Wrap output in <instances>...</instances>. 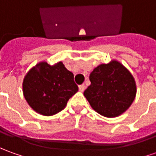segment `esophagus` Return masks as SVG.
<instances>
[{
  "mask_svg": "<svg viewBox=\"0 0 156 156\" xmlns=\"http://www.w3.org/2000/svg\"><path fill=\"white\" fill-rule=\"evenodd\" d=\"M78 88H79V91H84V90H85V85H84V84H81V85L78 86Z\"/></svg>",
  "mask_w": 156,
  "mask_h": 156,
  "instance_id": "obj_1",
  "label": "esophagus"
}]
</instances>
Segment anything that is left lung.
Instances as JSON below:
<instances>
[{"label":"left lung","instance_id":"8db88e82","mask_svg":"<svg viewBox=\"0 0 156 156\" xmlns=\"http://www.w3.org/2000/svg\"><path fill=\"white\" fill-rule=\"evenodd\" d=\"M90 85L83 92L92 108L108 118L126 111L135 99L136 83L130 72L114 60L101 64L90 75Z\"/></svg>","mask_w":156,"mask_h":156}]
</instances>
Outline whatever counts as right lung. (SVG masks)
Listing matches in <instances>:
<instances>
[{
	"instance_id": "1",
	"label": "right lung",
	"mask_w": 156,
	"mask_h": 156,
	"mask_svg": "<svg viewBox=\"0 0 156 156\" xmlns=\"http://www.w3.org/2000/svg\"><path fill=\"white\" fill-rule=\"evenodd\" d=\"M78 90L73 74L62 62L54 66L40 62L25 75L23 93L31 108L50 116L64 109L67 101Z\"/></svg>"
}]
</instances>
